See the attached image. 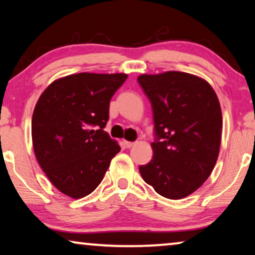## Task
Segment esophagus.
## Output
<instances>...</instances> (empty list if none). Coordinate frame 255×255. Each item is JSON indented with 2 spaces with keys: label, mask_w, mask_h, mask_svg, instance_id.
Instances as JSON below:
<instances>
[{
  "label": "esophagus",
  "mask_w": 255,
  "mask_h": 255,
  "mask_svg": "<svg viewBox=\"0 0 255 255\" xmlns=\"http://www.w3.org/2000/svg\"><path fill=\"white\" fill-rule=\"evenodd\" d=\"M124 146L127 147V148H131V147H133L135 144V142H131V141H124Z\"/></svg>",
  "instance_id": "obj_1"
}]
</instances>
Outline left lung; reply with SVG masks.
<instances>
[{"label":"left lung","instance_id":"obj_1","mask_svg":"<svg viewBox=\"0 0 255 255\" xmlns=\"http://www.w3.org/2000/svg\"><path fill=\"white\" fill-rule=\"evenodd\" d=\"M139 85L154 116V156L139 167L156 193L170 199L193 194L217 163L222 114L218 97L203 78L182 72L140 75Z\"/></svg>","mask_w":255,"mask_h":255}]
</instances>
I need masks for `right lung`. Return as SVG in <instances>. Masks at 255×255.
Returning a JSON list of instances; mask_svg holds the SVG:
<instances>
[{
	"instance_id": "add662e5",
	"label": "right lung",
	"mask_w": 255,
	"mask_h": 255,
	"mask_svg": "<svg viewBox=\"0 0 255 255\" xmlns=\"http://www.w3.org/2000/svg\"><path fill=\"white\" fill-rule=\"evenodd\" d=\"M127 78V74H74L51 83L35 106V156L54 187L69 197L91 194L121 150L104 128L112 97Z\"/></svg>"
}]
</instances>
